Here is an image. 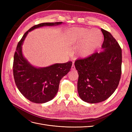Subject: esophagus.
<instances>
[{
  "instance_id": "34e87169",
  "label": "esophagus",
  "mask_w": 132,
  "mask_h": 132,
  "mask_svg": "<svg viewBox=\"0 0 132 132\" xmlns=\"http://www.w3.org/2000/svg\"><path fill=\"white\" fill-rule=\"evenodd\" d=\"M71 70H75V65H74V64H73V65H72V66H71Z\"/></svg>"
}]
</instances>
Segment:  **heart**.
Here are the masks:
<instances>
[{
    "instance_id": "heart-1",
    "label": "heart",
    "mask_w": 132,
    "mask_h": 132,
    "mask_svg": "<svg viewBox=\"0 0 132 132\" xmlns=\"http://www.w3.org/2000/svg\"><path fill=\"white\" fill-rule=\"evenodd\" d=\"M66 36L71 46L76 47L81 43L79 48V54L84 57L93 53L102 41V34L100 31L83 27L69 30Z\"/></svg>"
}]
</instances>
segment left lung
<instances>
[{
  "mask_svg": "<svg viewBox=\"0 0 132 132\" xmlns=\"http://www.w3.org/2000/svg\"><path fill=\"white\" fill-rule=\"evenodd\" d=\"M104 41L101 52L75 62L79 78L78 91L84 101L101 102L112 95L122 73V50L109 32L101 29Z\"/></svg>",
  "mask_w": 132,
  "mask_h": 132,
  "instance_id": "1",
  "label": "left lung"
}]
</instances>
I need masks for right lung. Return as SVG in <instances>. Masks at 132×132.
Wrapping results in <instances>:
<instances>
[{
	"instance_id": "obj_1",
	"label": "right lung",
	"mask_w": 132,
	"mask_h": 132,
	"mask_svg": "<svg viewBox=\"0 0 132 132\" xmlns=\"http://www.w3.org/2000/svg\"><path fill=\"white\" fill-rule=\"evenodd\" d=\"M62 22H44L35 25L23 35L14 54L13 74L18 89L29 101L43 103L52 100L57 94L61 79L70 70L72 62L56 63L44 68H36L23 57L22 45L29 32L46 26H57Z\"/></svg>"
}]
</instances>
